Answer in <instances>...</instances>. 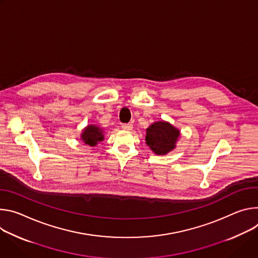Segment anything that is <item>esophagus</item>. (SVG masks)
Returning a JSON list of instances; mask_svg holds the SVG:
<instances>
[{"label":"esophagus","mask_w":258,"mask_h":258,"mask_svg":"<svg viewBox=\"0 0 258 258\" xmlns=\"http://www.w3.org/2000/svg\"><path fill=\"white\" fill-rule=\"evenodd\" d=\"M122 128H123L124 130L130 131V130H132L133 125H132V124H130V123H128V124H122Z\"/></svg>","instance_id":"34e87169"}]
</instances>
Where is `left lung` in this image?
Segmentation results:
<instances>
[{
	"label": "left lung",
	"mask_w": 258,
	"mask_h": 258,
	"mask_svg": "<svg viewBox=\"0 0 258 258\" xmlns=\"http://www.w3.org/2000/svg\"><path fill=\"white\" fill-rule=\"evenodd\" d=\"M179 131L167 122H157L147 129V145L157 155H166L175 148Z\"/></svg>",
	"instance_id": "obj_1"
}]
</instances>
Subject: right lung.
Returning <instances> with one entry per match:
<instances>
[{"mask_svg":"<svg viewBox=\"0 0 258 258\" xmlns=\"http://www.w3.org/2000/svg\"><path fill=\"white\" fill-rule=\"evenodd\" d=\"M82 139L86 145L94 147L97 145L98 141L103 139L102 130L94 125H89L82 133Z\"/></svg>","mask_w":258,"mask_h":258,"instance_id":"right-lung-1","label":"right lung"}]
</instances>
